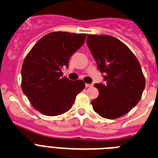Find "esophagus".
<instances>
[{
  "mask_svg": "<svg viewBox=\"0 0 158 158\" xmlns=\"http://www.w3.org/2000/svg\"><path fill=\"white\" fill-rule=\"evenodd\" d=\"M91 86H93V84H85V87H91Z\"/></svg>",
  "mask_w": 158,
  "mask_h": 158,
  "instance_id": "1",
  "label": "esophagus"
}]
</instances>
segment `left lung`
Wrapping results in <instances>:
<instances>
[{"mask_svg":"<svg viewBox=\"0 0 158 158\" xmlns=\"http://www.w3.org/2000/svg\"><path fill=\"white\" fill-rule=\"evenodd\" d=\"M86 44L105 74V83L95 84L99 96L91 101L93 109L103 118H119L141 99L145 78L140 63L123 43L110 35H88Z\"/></svg>","mask_w":158,"mask_h":158,"instance_id":"left-lung-1","label":"left lung"}]
</instances>
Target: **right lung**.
<instances>
[{"mask_svg": "<svg viewBox=\"0 0 158 158\" xmlns=\"http://www.w3.org/2000/svg\"><path fill=\"white\" fill-rule=\"evenodd\" d=\"M86 34L52 32L40 39L27 54L21 69L22 90L33 107L43 114L55 116L73 106L85 88L82 80L62 77L71 56L84 44Z\"/></svg>", "mask_w": 158, "mask_h": 158, "instance_id": "obj_1", "label": "right lung"}]
</instances>
